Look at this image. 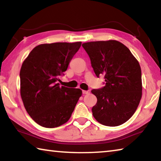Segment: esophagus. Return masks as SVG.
<instances>
[{
	"mask_svg": "<svg viewBox=\"0 0 161 161\" xmlns=\"http://www.w3.org/2000/svg\"><path fill=\"white\" fill-rule=\"evenodd\" d=\"M89 93V91H86V90H82V94H87Z\"/></svg>",
	"mask_w": 161,
	"mask_h": 161,
	"instance_id": "esophagus-1",
	"label": "esophagus"
}]
</instances>
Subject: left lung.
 <instances>
[{"label": "left lung", "mask_w": 161, "mask_h": 161, "mask_svg": "<svg viewBox=\"0 0 161 161\" xmlns=\"http://www.w3.org/2000/svg\"><path fill=\"white\" fill-rule=\"evenodd\" d=\"M82 47L95 75L105 79L104 86L92 90L97 98L92 114L104 126L123 124L135 113L142 96L139 63L129 49L116 40L85 42Z\"/></svg>", "instance_id": "1"}]
</instances>
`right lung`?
<instances>
[{
    "label": "right lung",
    "mask_w": 161,
    "mask_h": 161,
    "mask_svg": "<svg viewBox=\"0 0 161 161\" xmlns=\"http://www.w3.org/2000/svg\"><path fill=\"white\" fill-rule=\"evenodd\" d=\"M81 45V42L39 45L22 64L20 96L27 112L40 126L58 127L71 117L82 92L59 86L58 81Z\"/></svg>",
    "instance_id": "1"
}]
</instances>
